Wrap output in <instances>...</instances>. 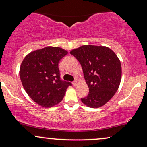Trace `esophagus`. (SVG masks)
Listing matches in <instances>:
<instances>
[{
  "instance_id": "obj_1",
  "label": "esophagus",
  "mask_w": 147,
  "mask_h": 147,
  "mask_svg": "<svg viewBox=\"0 0 147 147\" xmlns=\"http://www.w3.org/2000/svg\"><path fill=\"white\" fill-rule=\"evenodd\" d=\"M72 84H73L74 86H76V84H77V81H76V80H75V81H74L73 82H72Z\"/></svg>"
}]
</instances>
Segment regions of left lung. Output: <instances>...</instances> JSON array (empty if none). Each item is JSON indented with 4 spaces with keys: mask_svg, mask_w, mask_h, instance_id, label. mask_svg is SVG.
<instances>
[{
    "mask_svg": "<svg viewBox=\"0 0 147 147\" xmlns=\"http://www.w3.org/2000/svg\"><path fill=\"white\" fill-rule=\"evenodd\" d=\"M81 64L89 94L81 100L90 108L107 103L118 89L122 76L120 59L105 46L86 45L70 51Z\"/></svg>",
    "mask_w": 147,
    "mask_h": 147,
    "instance_id": "8db88e82",
    "label": "left lung"
}]
</instances>
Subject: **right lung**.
Wrapping results in <instances>:
<instances>
[{
	"label": "right lung",
	"mask_w": 147,
	"mask_h": 147,
	"mask_svg": "<svg viewBox=\"0 0 147 147\" xmlns=\"http://www.w3.org/2000/svg\"><path fill=\"white\" fill-rule=\"evenodd\" d=\"M58 47H46L26 55L19 75L24 89L34 102L49 108L63 100L71 84L60 78L59 62L67 54Z\"/></svg>",
	"instance_id": "obj_1"
}]
</instances>
